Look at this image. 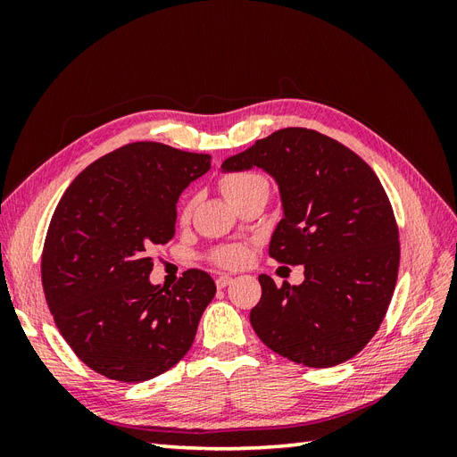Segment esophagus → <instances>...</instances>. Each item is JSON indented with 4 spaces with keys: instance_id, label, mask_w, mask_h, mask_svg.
Segmentation results:
<instances>
[{
    "instance_id": "34e87169",
    "label": "esophagus",
    "mask_w": 457,
    "mask_h": 457,
    "mask_svg": "<svg viewBox=\"0 0 457 457\" xmlns=\"http://www.w3.org/2000/svg\"><path fill=\"white\" fill-rule=\"evenodd\" d=\"M230 282H232V276H228V274H220V276H217V280H215V284H217L219 289L227 287Z\"/></svg>"
}]
</instances>
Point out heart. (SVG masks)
I'll list each match as a JSON object with an SVG mask.
<instances>
[{
    "mask_svg": "<svg viewBox=\"0 0 457 457\" xmlns=\"http://www.w3.org/2000/svg\"><path fill=\"white\" fill-rule=\"evenodd\" d=\"M220 192L227 196L230 204H238L247 195H252L259 187H269L267 179L255 175V173H228L219 181ZM192 213V200H187L181 207H179V220H188ZM247 259V252L244 245L228 244L220 245L212 252V261L219 267L225 269H237L244 265Z\"/></svg>",
    "mask_w": 457,
    "mask_h": 457,
    "instance_id": "b5f03b06",
    "label": "heart"
}]
</instances>
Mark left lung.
Returning <instances> with one entry per match:
<instances>
[{
    "instance_id": "8db88e82",
    "label": "left lung",
    "mask_w": 457,
    "mask_h": 457,
    "mask_svg": "<svg viewBox=\"0 0 457 457\" xmlns=\"http://www.w3.org/2000/svg\"><path fill=\"white\" fill-rule=\"evenodd\" d=\"M252 168L280 188L284 219L269 255L305 267L299 286L259 276L255 334L303 366L349 361L376 336L398 276V227L378 175L345 145L305 128L274 131L223 162V171Z\"/></svg>"
}]
</instances>
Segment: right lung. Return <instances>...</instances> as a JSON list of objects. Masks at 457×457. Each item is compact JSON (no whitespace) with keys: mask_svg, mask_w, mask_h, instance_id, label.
<instances>
[{"mask_svg":"<svg viewBox=\"0 0 457 457\" xmlns=\"http://www.w3.org/2000/svg\"><path fill=\"white\" fill-rule=\"evenodd\" d=\"M210 168V154L131 143L87 165L54 210L41 253L46 301L101 376L146 381L192 347L215 282L190 269L171 289L152 286L148 252L173 238L179 196Z\"/></svg>","mask_w":457,"mask_h":457,"instance_id":"obj_1","label":"right lung"}]
</instances>
